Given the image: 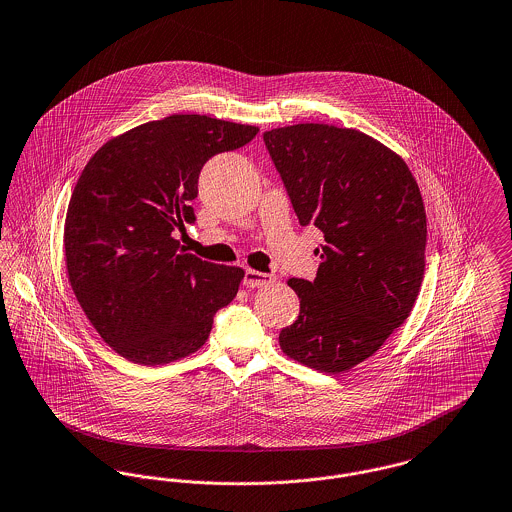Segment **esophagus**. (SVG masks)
Returning a JSON list of instances; mask_svg holds the SVG:
<instances>
[{"label": "esophagus", "mask_w": 512, "mask_h": 512, "mask_svg": "<svg viewBox=\"0 0 512 512\" xmlns=\"http://www.w3.org/2000/svg\"><path fill=\"white\" fill-rule=\"evenodd\" d=\"M274 280H276V278H274L272 274L253 271V269L245 271V276H243V284H245L247 288H263V286H269V284H272Z\"/></svg>", "instance_id": "34e87169"}]
</instances>
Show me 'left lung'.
<instances>
[{
    "label": "left lung",
    "instance_id": "1",
    "mask_svg": "<svg viewBox=\"0 0 512 512\" xmlns=\"http://www.w3.org/2000/svg\"><path fill=\"white\" fill-rule=\"evenodd\" d=\"M263 139L301 226L325 238L315 280H288L300 315L280 348L321 373L348 371L383 346L420 294V187L396 152L358 129L298 123Z\"/></svg>",
    "mask_w": 512,
    "mask_h": 512
}]
</instances>
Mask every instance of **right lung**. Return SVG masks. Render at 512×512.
Masks as SVG:
<instances>
[{
    "label": "right lung",
    "instance_id": "1",
    "mask_svg": "<svg viewBox=\"0 0 512 512\" xmlns=\"http://www.w3.org/2000/svg\"><path fill=\"white\" fill-rule=\"evenodd\" d=\"M259 127L199 114L149 121L94 152L73 189L65 263L92 327L125 360L162 365L197 352L243 269L185 253L174 230L195 222L205 162Z\"/></svg>",
    "mask_w": 512,
    "mask_h": 512
}]
</instances>
